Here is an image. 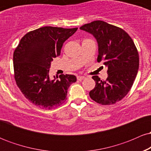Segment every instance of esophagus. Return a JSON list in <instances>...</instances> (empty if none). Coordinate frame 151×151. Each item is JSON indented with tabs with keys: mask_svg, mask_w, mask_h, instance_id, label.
<instances>
[{
	"mask_svg": "<svg viewBox=\"0 0 151 151\" xmlns=\"http://www.w3.org/2000/svg\"><path fill=\"white\" fill-rule=\"evenodd\" d=\"M77 80L79 81H81L83 80V79H85V77H84V76H77Z\"/></svg>",
	"mask_w": 151,
	"mask_h": 151,
	"instance_id": "34e87169",
	"label": "esophagus"
}]
</instances>
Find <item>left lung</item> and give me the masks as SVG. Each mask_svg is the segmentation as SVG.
<instances>
[{
  "instance_id": "1",
  "label": "left lung",
  "mask_w": 151,
  "mask_h": 151,
  "mask_svg": "<svg viewBox=\"0 0 151 151\" xmlns=\"http://www.w3.org/2000/svg\"><path fill=\"white\" fill-rule=\"evenodd\" d=\"M80 30L91 34L98 43L97 62L108 67L106 80L93 76L91 99L102 105L114 104L129 93L139 67L138 52L133 40L120 27L101 20L85 24Z\"/></svg>"
}]
</instances>
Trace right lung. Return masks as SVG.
Returning <instances> with one entry per match:
<instances>
[{
    "label": "right lung",
    "instance_id": "add662e5",
    "mask_svg": "<svg viewBox=\"0 0 151 151\" xmlns=\"http://www.w3.org/2000/svg\"><path fill=\"white\" fill-rule=\"evenodd\" d=\"M75 28L45 27L27 32L13 53L16 84L26 99L36 106L52 109L66 101L67 90L77 81L73 74H61L51 79L49 72L53 58L60 56L63 43Z\"/></svg>",
    "mask_w": 151,
    "mask_h": 151
}]
</instances>
